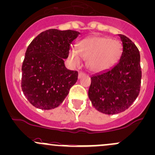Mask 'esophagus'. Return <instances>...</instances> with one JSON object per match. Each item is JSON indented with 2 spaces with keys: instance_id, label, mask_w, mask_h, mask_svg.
<instances>
[{
  "instance_id": "obj_1",
  "label": "esophagus",
  "mask_w": 155,
  "mask_h": 155,
  "mask_svg": "<svg viewBox=\"0 0 155 155\" xmlns=\"http://www.w3.org/2000/svg\"><path fill=\"white\" fill-rule=\"evenodd\" d=\"M84 76V73L82 72H79V74H78V78L79 79H81V78L83 77Z\"/></svg>"
}]
</instances>
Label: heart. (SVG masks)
<instances>
[{"label":"heart","instance_id":"1","mask_svg":"<svg viewBox=\"0 0 155 155\" xmlns=\"http://www.w3.org/2000/svg\"><path fill=\"white\" fill-rule=\"evenodd\" d=\"M122 46L116 40L102 36H94L81 41L78 50L72 48L69 58L74 65H79L82 58L86 60V66L92 72H103L118 60Z\"/></svg>","mask_w":155,"mask_h":155}]
</instances>
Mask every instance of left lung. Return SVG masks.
I'll use <instances>...</instances> for the list:
<instances>
[{"mask_svg":"<svg viewBox=\"0 0 155 155\" xmlns=\"http://www.w3.org/2000/svg\"><path fill=\"white\" fill-rule=\"evenodd\" d=\"M120 59L110 69L91 76L88 97L93 106L105 114H116L128 109L140 89V56L136 45L124 35Z\"/></svg>","mask_w":155,"mask_h":155,"instance_id":"8db88e82","label":"left lung"}]
</instances>
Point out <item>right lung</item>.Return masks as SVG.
Here are the masks:
<instances>
[{
    "label": "right lung",
    "mask_w": 155,
    "mask_h": 155,
    "mask_svg": "<svg viewBox=\"0 0 155 155\" xmlns=\"http://www.w3.org/2000/svg\"><path fill=\"white\" fill-rule=\"evenodd\" d=\"M79 34L50 29L30 44L22 64L21 88L33 106L42 110L58 107L76 82L78 72L67 69L64 59Z\"/></svg>",
    "instance_id": "right-lung-1"
}]
</instances>
